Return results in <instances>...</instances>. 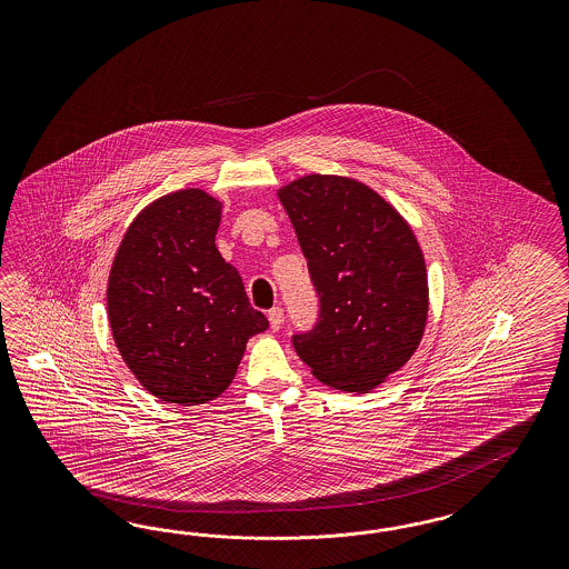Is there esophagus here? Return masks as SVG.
<instances>
[{
	"mask_svg": "<svg viewBox=\"0 0 569 569\" xmlns=\"http://www.w3.org/2000/svg\"><path fill=\"white\" fill-rule=\"evenodd\" d=\"M269 323H271L273 331L281 328V323H283V309L281 307H273L269 310Z\"/></svg>",
	"mask_w": 569,
	"mask_h": 569,
	"instance_id": "34e87169",
	"label": "esophagus"
}]
</instances>
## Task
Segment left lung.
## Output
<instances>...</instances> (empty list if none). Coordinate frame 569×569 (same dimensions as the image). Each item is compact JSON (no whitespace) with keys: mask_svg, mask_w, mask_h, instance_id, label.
I'll return each instance as SVG.
<instances>
[{"mask_svg":"<svg viewBox=\"0 0 569 569\" xmlns=\"http://www.w3.org/2000/svg\"><path fill=\"white\" fill-rule=\"evenodd\" d=\"M319 296V317L293 333L312 376L369 392L413 357L428 319V273L411 227L355 179L307 174L279 190Z\"/></svg>","mask_w":569,"mask_h":569,"instance_id":"left-lung-1","label":"left lung"}]
</instances>
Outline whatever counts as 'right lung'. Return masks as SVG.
<instances>
[{"mask_svg":"<svg viewBox=\"0 0 569 569\" xmlns=\"http://www.w3.org/2000/svg\"><path fill=\"white\" fill-rule=\"evenodd\" d=\"M221 202L202 190L162 196L129 224L108 279L122 361L156 398L181 407L224 392L246 342L269 328L214 246Z\"/></svg>","mask_w":569,"mask_h":569,"instance_id":"obj_1","label":"right lung"}]
</instances>
